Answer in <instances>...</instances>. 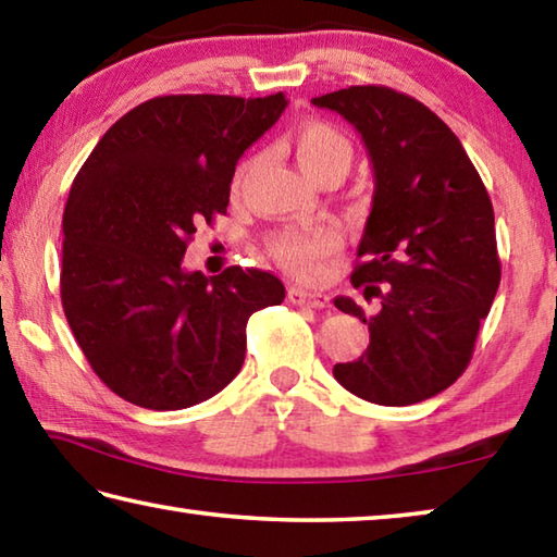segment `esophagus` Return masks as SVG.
Here are the masks:
<instances>
[{
  "label": "esophagus",
  "mask_w": 557,
  "mask_h": 557,
  "mask_svg": "<svg viewBox=\"0 0 557 557\" xmlns=\"http://www.w3.org/2000/svg\"><path fill=\"white\" fill-rule=\"evenodd\" d=\"M287 299L297 307H312V309H324L329 307V297L322 295V292H307L301 287H289L287 289Z\"/></svg>",
  "instance_id": "esophagus-1"
}]
</instances>
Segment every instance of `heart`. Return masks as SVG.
Instances as JSON below:
<instances>
[{
    "label": "heart",
    "instance_id": "b5f03b06",
    "mask_svg": "<svg viewBox=\"0 0 557 557\" xmlns=\"http://www.w3.org/2000/svg\"><path fill=\"white\" fill-rule=\"evenodd\" d=\"M292 145H295V154L299 166L314 178H322L324 174H342L346 176L348 169L354 164V143L346 132L338 129L332 122L324 120H309L299 125L292 135ZM252 164L245 162L238 174H235V186H240L248 174L252 172ZM336 233L326 225H317V228H285L272 235L268 240V250L272 260L287 272H295L299 277H312L319 270V260L326 258L329 252L336 248Z\"/></svg>",
    "mask_w": 557,
    "mask_h": 557
}]
</instances>
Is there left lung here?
Returning <instances> with one entry per match:
<instances>
[{"label": "left lung", "mask_w": 557, "mask_h": 557, "mask_svg": "<svg viewBox=\"0 0 557 557\" xmlns=\"http://www.w3.org/2000/svg\"><path fill=\"white\" fill-rule=\"evenodd\" d=\"M312 102L361 132L375 176L351 285L379 309L334 299L371 332L334 379L375 405L428 400L465 373L502 282L492 199L455 132L420 100L351 86Z\"/></svg>", "instance_id": "left-lung-1"}]
</instances>
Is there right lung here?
<instances>
[{
	"mask_svg": "<svg viewBox=\"0 0 557 557\" xmlns=\"http://www.w3.org/2000/svg\"><path fill=\"white\" fill-rule=\"evenodd\" d=\"M287 106L162 96L112 125L75 174L63 211L61 301L75 342L112 393L182 410L221 393L245 361L252 312L285 299L258 268H182L196 225L225 215L235 164Z\"/></svg>",
	"mask_w": 557,
	"mask_h": 557,
	"instance_id": "obj_1",
	"label": "right lung"
}]
</instances>
